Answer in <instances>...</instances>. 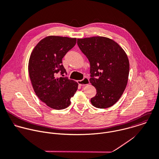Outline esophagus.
Here are the masks:
<instances>
[{
    "label": "esophagus",
    "mask_w": 159,
    "mask_h": 159,
    "mask_svg": "<svg viewBox=\"0 0 159 159\" xmlns=\"http://www.w3.org/2000/svg\"><path fill=\"white\" fill-rule=\"evenodd\" d=\"M77 82H78V84H79L80 85H86L89 84V83H90L89 79L87 78V77H85V78H84V79H82V80H78Z\"/></svg>",
    "instance_id": "34e87169"
}]
</instances>
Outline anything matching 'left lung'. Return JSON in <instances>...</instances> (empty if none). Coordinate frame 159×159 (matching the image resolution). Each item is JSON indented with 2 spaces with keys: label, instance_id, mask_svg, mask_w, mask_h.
Returning a JSON list of instances; mask_svg holds the SVG:
<instances>
[{
  "label": "left lung",
  "instance_id": "left-lung-1",
  "mask_svg": "<svg viewBox=\"0 0 159 159\" xmlns=\"http://www.w3.org/2000/svg\"><path fill=\"white\" fill-rule=\"evenodd\" d=\"M77 44L90 64V82L97 90L92 105L107 108L123 95L128 80L129 62L126 53L115 41L103 36L77 39Z\"/></svg>",
  "mask_w": 159,
  "mask_h": 159
}]
</instances>
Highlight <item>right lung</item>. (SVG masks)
I'll list each match as a JSON object with an SVG mask.
<instances>
[{
  "label": "right lung",
  "mask_w": 159,
  "mask_h": 159,
  "mask_svg": "<svg viewBox=\"0 0 159 159\" xmlns=\"http://www.w3.org/2000/svg\"><path fill=\"white\" fill-rule=\"evenodd\" d=\"M77 39L48 36L34 48L28 62V72L37 97L49 107L62 110L70 104L78 84L67 77H58L66 73L62 64L66 54L76 44Z\"/></svg>",
  "instance_id": "1"
}]
</instances>
